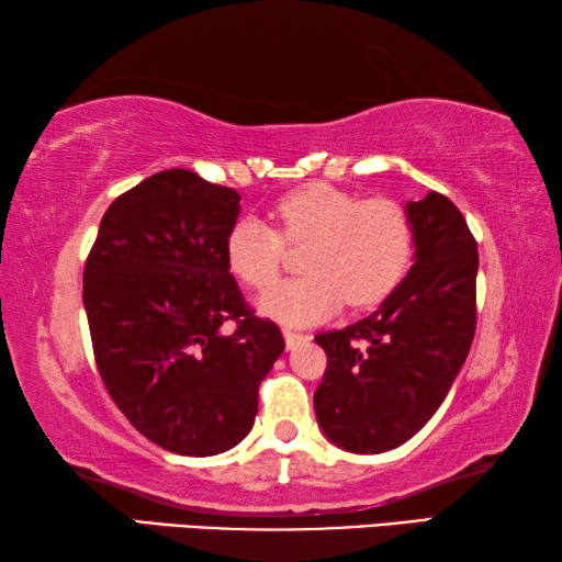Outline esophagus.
<instances>
[{
    "label": "esophagus",
    "instance_id": "esophagus-1",
    "mask_svg": "<svg viewBox=\"0 0 562 562\" xmlns=\"http://www.w3.org/2000/svg\"><path fill=\"white\" fill-rule=\"evenodd\" d=\"M283 340H286V348L291 350L293 346H299L301 340H308L306 333H299V330H291V328H283Z\"/></svg>",
    "mask_w": 562,
    "mask_h": 562
}]
</instances>
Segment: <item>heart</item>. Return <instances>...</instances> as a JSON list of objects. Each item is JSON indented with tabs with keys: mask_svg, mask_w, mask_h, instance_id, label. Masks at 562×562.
<instances>
[{
	"mask_svg": "<svg viewBox=\"0 0 562 562\" xmlns=\"http://www.w3.org/2000/svg\"><path fill=\"white\" fill-rule=\"evenodd\" d=\"M273 229L241 220L226 236V263L251 289H266L282 262V241L307 244L301 280L261 293L259 311L289 326L328 318L342 299L366 308L400 286L415 256V226L392 200H360L326 182L303 184L273 206Z\"/></svg>",
	"mask_w": 562,
	"mask_h": 562,
	"instance_id": "obj_1",
	"label": "heart"
}]
</instances>
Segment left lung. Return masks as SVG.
<instances>
[{
  "label": "left lung",
  "instance_id": "obj_1",
  "mask_svg": "<svg viewBox=\"0 0 562 562\" xmlns=\"http://www.w3.org/2000/svg\"><path fill=\"white\" fill-rule=\"evenodd\" d=\"M415 263L375 313L318 333L328 368L313 395L333 445L382 454L405 445L445 402L476 330V239L449 196L407 202Z\"/></svg>",
  "mask_w": 562,
  "mask_h": 562
}]
</instances>
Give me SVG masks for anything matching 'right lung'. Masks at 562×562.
Wrapping results in <instances>:
<instances>
[{
	"instance_id": "1",
	"label": "right lung",
	"mask_w": 562,
	"mask_h": 562,
	"mask_svg": "<svg viewBox=\"0 0 562 562\" xmlns=\"http://www.w3.org/2000/svg\"><path fill=\"white\" fill-rule=\"evenodd\" d=\"M239 192L190 170L147 177L108 206L83 269V306L108 395L172 454L214 457L249 435L283 352L226 263ZM234 319V334L221 326Z\"/></svg>"
}]
</instances>
